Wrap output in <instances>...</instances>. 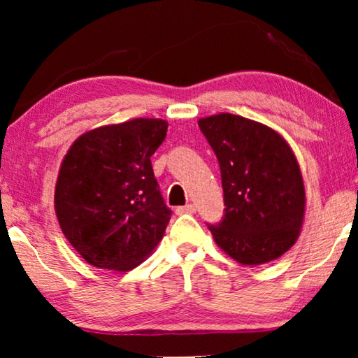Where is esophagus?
Here are the masks:
<instances>
[{"label": "esophagus", "instance_id": "34e87169", "mask_svg": "<svg viewBox=\"0 0 358 358\" xmlns=\"http://www.w3.org/2000/svg\"><path fill=\"white\" fill-rule=\"evenodd\" d=\"M176 213H178V215H184V213H195V205L189 203V205H184V207H178V208H176Z\"/></svg>", "mask_w": 358, "mask_h": 358}]
</instances>
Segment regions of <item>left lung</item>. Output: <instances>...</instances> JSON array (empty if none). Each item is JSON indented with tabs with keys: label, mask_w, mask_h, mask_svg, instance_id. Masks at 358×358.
I'll list each match as a JSON object with an SVG mask.
<instances>
[{
	"label": "left lung",
	"mask_w": 358,
	"mask_h": 358,
	"mask_svg": "<svg viewBox=\"0 0 358 358\" xmlns=\"http://www.w3.org/2000/svg\"><path fill=\"white\" fill-rule=\"evenodd\" d=\"M199 127L218 158L227 205L222 223L208 227L215 243L241 266L275 261L296 243L306 210L292 146L272 127L228 112Z\"/></svg>",
	"instance_id": "left-lung-1"
}]
</instances>
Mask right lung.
Instances as JSON below:
<instances>
[{"instance_id": "1", "label": "right lung", "mask_w": 358, "mask_h": 358, "mask_svg": "<svg viewBox=\"0 0 358 358\" xmlns=\"http://www.w3.org/2000/svg\"><path fill=\"white\" fill-rule=\"evenodd\" d=\"M166 131L163 119H131L87 130L66 151L53 203L63 234L90 266L131 271L163 239L171 212L150 158Z\"/></svg>"}]
</instances>
